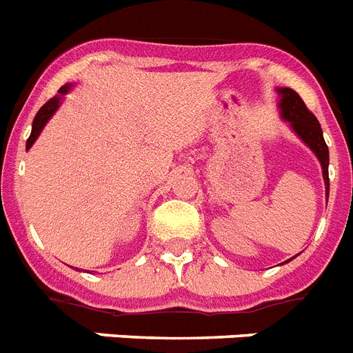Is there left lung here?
Listing matches in <instances>:
<instances>
[{
    "mask_svg": "<svg viewBox=\"0 0 353 353\" xmlns=\"http://www.w3.org/2000/svg\"><path fill=\"white\" fill-rule=\"evenodd\" d=\"M281 95L279 108H281V117L290 124L294 133L301 139L310 150L316 153L317 160L321 162L323 179L327 185V196L330 191V180H328V145L323 139L321 124L314 117V113L308 112L303 99L292 88H278Z\"/></svg>",
    "mask_w": 353,
    "mask_h": 353,
    "instance_id": "left-lung-1",
    "label": "left lung"
}]
</instances>
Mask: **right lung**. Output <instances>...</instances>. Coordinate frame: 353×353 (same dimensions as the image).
Returning <instances> with one entry per match:
<instances>
[{"mask_svg": "<svg viewBox=\"0 0 353 353\" xmlns=\"http://www.w3.org/2000/svg\"><path fill=\"white\" fill-rule=\"evenodd\" d=\"M70 90H72V84H65V86H61L59 92H57V95H55V97H52L48 103L41 106V110L37 112L36 117H34V122H32V133H30V137H28V141H26V150H28V148H32V144L36 142V139L39 137V133L43 131V128L46 126V122L50 121L52 115L57 112V108L61 106V101H63V97H65Z\"/></svg>", "mask_w": 353, "mask_h": 353, "instance_id": "1", "label": "right lung"}]
</instances>
